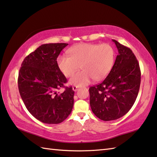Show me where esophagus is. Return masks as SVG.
I'll use <instances>...</instances> for the list:
<instances>
[{
  "label": "esophagus",
  "mask_w": 157,
  "mask_h": 157,
  "mask_svg": "<svg viewBox=\"0 0 157 157\" xmlns=\"http://www.w3.org/2000/svg\"><path fill=\"white\" fill-rule=\"evenodd\" d=\"M78 88H79V86H73V90L74 91H78Z\"/></svg>",
  "instance_id": "obj_1"
}]
</instances>
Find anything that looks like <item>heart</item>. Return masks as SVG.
Returning <instances> with one entry per match:
<instances>
[{"instance_id": "b5f03b06", "label": "heart", "mask_w": 157, "mask_h": 157, "mask_svg": "<svg viewBox=\"0 0 157 157\" xmlns=\"http://www.w3.org/2000/svg\"><path fill=\"white\" fill-rule=\"evenodd\" d=\"M69 55H62L57 58V65L66 77L73 75L78 69H83L70 79V84L83 86L93 79H104L113 67L114 51L109 44H81L71 48Z\"/></svg>"}]
</instances>
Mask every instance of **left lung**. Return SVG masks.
Segmentation results:
<instances>
[{"label":"left lung","instance_id":"obj_1","mask_svg":"<svg viewBox=\"0 0 157 157\" xmlns=\"http://www.w3.org/2000/svg\"><path fill=\"white\" fill-rule=\"evenodd\" d=\"M115 63L107 78L89 88L90 106L100 120H116L128 112L137 98L140 84L139 62L132 50L118 41Z\"/></svg>","mask_w":157,"mask_h":157}]
</instances>
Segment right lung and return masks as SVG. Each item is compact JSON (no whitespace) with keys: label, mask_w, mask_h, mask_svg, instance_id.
Instances as JSON below:
<instances>
[{"label":"right lung","mask_w":157,"mask_h":157,"mask_svg":"<svg viewBox=\"0 0 157 157\" xmlns=\"http://www.w3.org/2000/svg\"><path fill=\"white\" fill-rule=\"evenodd\" d=\"M68 44H43L26 57L18 78L21 97L26 108L37 120L59 124L70 115L74 103L72 86L66 87L64 75L57 58ZM62 87L65 90L57 92Z\"/></svg>","instance_id":"obj_1"}]
</instances>
